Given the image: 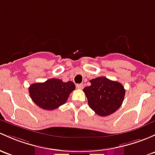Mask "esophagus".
I'll use <instances>...</instances> for the list:
<instances>
[{"label": "esophagus", "instance_id": "obj_1", "mask_svg": "<svg viewBox=\"0 0 155 155\" xmlns=\"http://www.w3.org/2000/svg\"><path fill=\"white\" fill-rule=\"evenodd\" d=\"M76 87L79 89H82L84 87V84H76Z\"/></svg>", "mask_w": 155, "mask_h": 155}]
</instances>
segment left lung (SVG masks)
Returning <instances> with one entry per match:
<instances>
[{
	"label": "left lung",
	"mask_w": 155,
	"mask_h": 155,
	"mask_svg": "<svg viewBox=\"0 0 155 155\" xmlns=\"http://www.w3.org/2000/svg\"><path fill=\"white\" fill-rule=\"evenodd\" d=\"M91 85L83 91L89 107L97 114L106 117L117 111L123 104L125 90L123 84L101 76L90 80Z\"/></svg>",
	"instance_id": "8db88e82"
}]
</instances>
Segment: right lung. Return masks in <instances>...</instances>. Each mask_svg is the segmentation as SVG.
Instances as JSON below:
<instances>
[{"mask_svg":"<svg viewBox=\"0 0 155 155\" xmlns=\"http://www.w3.org/2000/svg\"><path fill=\"white\" fill-rule=\"evenodd\" d=\"M74 83L58 79H50L42 83H34L29 87L30 98L45 110H54L64 105L70 94L75 90Z\"/></svg>","mask_w":155,"mask_h":155,"instance_id":"right-lung-1","label":"right lung"}]
</instances>
